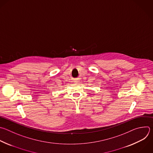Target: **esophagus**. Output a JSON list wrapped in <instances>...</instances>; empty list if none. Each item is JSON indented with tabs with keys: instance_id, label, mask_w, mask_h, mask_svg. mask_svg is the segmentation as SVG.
<instances>
[{
	"instance_id": "obj_1",
	"label": "esophagus",
	"mask_w": 153,
	"mask_h": 153,
	"mask_svg": "<svg viewBox=\"0 0 153 153\" xmlns=\"http://www.w3.org/2000/svg\"><path fill=\"white\" fill-rule=\"evenodd\" d=\"M74 83H78V82H79V80H74Z\"/></svg>"
}]
</instances>
